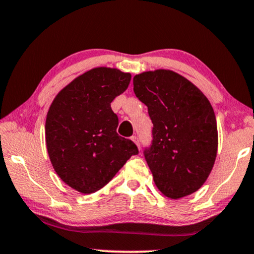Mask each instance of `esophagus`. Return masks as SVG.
Here are the masks:
<instances>
[{"label": "esophagus", "mask_w": 254, "mask_h": 254, "mask_svg": "<svg viewBox=\"0 0 254 254\" xmlns=\"http://www.w3.org/2000/svg\"><path fill=\"white\" fill-rule=\"evenodd\" d=\"M131 140L133 141L135 145H137L138 148H140V142H139V139H138L137 137H135V135H133V137H131Z\"/></svg>", "instance_id": "1"}]
</instances>
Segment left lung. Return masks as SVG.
<instances>
[{"label": "left lung", "instance_id": "1", "mask_svg": "<svg viewBox=\"0 0 254 254\" xmlns=\"http://www.w3.org/2000/svg\"><path fill=\"white\" fill-rule=\"evenodd\" d=\"M133 91L154 127L145 159L156 188L170 199L198 191L213 169L219 144L209 100L187 78L166 69L135 74Z\"/></svg>", "mask_w": 254, "mask_h": 254}]
</instances>
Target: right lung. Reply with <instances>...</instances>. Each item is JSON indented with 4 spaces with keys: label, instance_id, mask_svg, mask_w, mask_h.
I'll list each match as a JSON object with an SVG mask.
<instances>
[{
    "label": "right lung",
    "instance_id": "1",
    "mask_svg": "<svg viewBox=\"0 0 254 254\" xmlns=\"http://www.w3.org/2000/svg\"><path fill=\"white\" fill-rule=\"evenodd\" d=\"M131 74L98 66L62 88L46 117V146L52 166L66 185L90 194L112 181L138 148L120 137L110 103L127 90Z\"/></svg>",
    "mask_w": 254,
    "mask_h": 254
}]
</instances>
